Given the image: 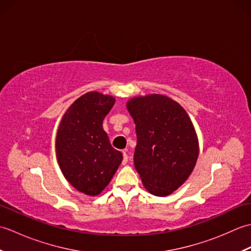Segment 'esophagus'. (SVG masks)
I'll list each match as a JSON object with an SVG mask.
<instances>
[{"label": "esophagus", "mask_w": 251, "mask_h": 251, "mask_svg": "<svg viewBox=\"0 0 251 251\" xmlns=\"http://www.w3.org/2000/svg\"><path fill=\"white\" fill-rule=\"evenodd\" d=\"M128 162V155H127L126 151H123V165H126Z\"/></svg>", "instance_id": "1"}]
</instances>
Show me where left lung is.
I'll list each match as a JSON object with an SVG mask.
<instances>
[{
	"label": "left lung",
	"mask_w": 251,
	"mask_h": 251,
	"mask_svg": "<svg viewBox=\"0 0 251 251\" xmlns=\"http://www.w3.org/2000/svg\"><path fill=\"white\" fill-rule=\"evenodd\" d=\"M136 124L134 163L150 193L166 196L188 179L199 156V142L189 115L163 95L127 102Z\"/></svg>",
	"instance_id": "8db88e82"
}]
</instances>
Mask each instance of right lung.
<instances>
[{"label":"right lung","mask_w":251,"mask_h":251,"mask_svg":"<svg viewBox=\"0 0 251 251\" xmlns=\"http://www.w3.org/2000/svg\"><path fill=\"white\" fill-rule=\"evenodd\" d=\"M114 102L109 95L85 94L68 109L58 128L56 151L61 172L86 195H98L122 163V153L111 146L102 128Z\"/></svg>","instance_id":"add662e5"}]
</instances>
